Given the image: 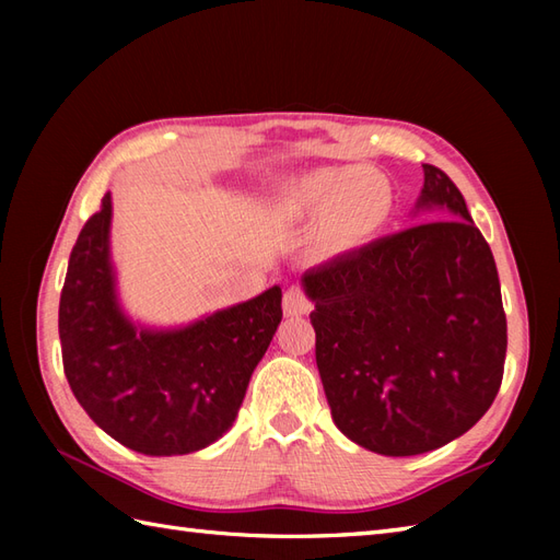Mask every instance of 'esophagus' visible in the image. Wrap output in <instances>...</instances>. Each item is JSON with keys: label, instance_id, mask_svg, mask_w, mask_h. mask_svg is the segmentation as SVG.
Listing matches in <instances>:
<instances>
[{"label": "esophagus", "instance_id": "34e87169", "mask_svg": "<svg viewBox=\"0 0 560 560\" xmlns=\"http://www.w3.org/2000/svg\"><path fill=\"white\" fill-rule=\"evenodd\" d=\"M311 311H313V303L307 301V295L299 287H291L287 293H283V315L287 317H301Z\"/></svg>", "mask_w": 560, "mask_h": 560}]
</instances>
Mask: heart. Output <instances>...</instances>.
I'll return each mask as SVG.
<instances>
[{
    "label": "heart",
    "mask_w": 560,
    "mask_h": 560,
    "mask_svg": "<svg viewBox=\"0 0 560 560\" xmlns=\"http://www.w3.org/2000/svg\"><path fill=\"white\" fill-rule=\"evenodd\" d=\"M295 219H316L313 247L319 257H339L359 249L389 219L395 195L377 171L341 165L313 171L293 180L281 195Z\"/></svg>",
    "instance_id": "b5f03b06"
}]
</instances>
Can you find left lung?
<instances>
[{"mask_svg": "<svg viewBox=\"0 0 560 560\" xmlns=\"http://www.w3.org/2000/svg\"><path fill=\"white\" fill-rule=\"evenodd\" d=\"M411 217L423 223L301 277L331 419L385 457L467 433L501 389L508 349L493 253L435 165L423 163Z\"/></svg>", "mask_w": 560, "mask_h": 560, "instance_id": "8db88e82", "label": "left lung"}]
</instances>
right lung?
Wrapping results in <instances>:
<instances>
[{"mask_svg": "<svg viewBox=\"0 0 560 560\" xmlns=\"http://www.w3.org/2000/svg\"><path fill=\"white\" fill-rule=\"evenodd\" d=\"M113 197L83 225L59 295L69 387L93 423L149 457L205 450L233 425L281 323V287L187 325L129 317L110 253Z\"/></svg>", "mask_w": 560, "mask_h": 560, "instance_id": "right-lung-1", "label": "right lung"}]
</instances>
